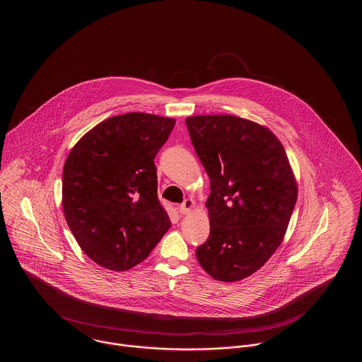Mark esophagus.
Instances as JSON below:
<instances>
[{"instance_id": "esophagus-1", "label": "esophagus", "mask_w": 362, "mask_h": 362, "mask_svg": "<svg viewBox=\"0 0 362 362\" xmlns=\"http://www.w3.org/2000/svg\"><path fill=\"white\" fill-rule=\"evenodd\" d=\"M194 207H195V201H194L192 198H187V199L179 206V210H180L182 214H189V213L192 211Z\"/></svg>"}]
</instances>
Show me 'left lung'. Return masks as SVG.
I'll list each match as a JSON object with an SVG mask.
<instances>
[{
    "instance_id": "obj_1",
    "label": "left lung",
    "mask_w": 362,
    "mask_h": 362,
    "mask_svg": "<svg viewBox=\"0 0 362 362\" xmlns=\"http://www.w3.org/2000/svg\"><path fill=\"white\" fill-rule=\"evenodd\" d=\"M191 142L210 177V235L197 259L217 281L238 282L272 258L285 238L297 182L276 134L235 115L186 119Z\"/></svg>"
}]
</instances>
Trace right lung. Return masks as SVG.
Masks as SVG:
<instances>
[{"instance_id": "add662e5", "label": "right lung", "mask_w": 362, "mask_h": 362, "mask_svg": "<svg viewBox=\"0 0 362 362\" xmlns=\"http://www.w3.org/2000/svg\"><path fill=\"white\" fill-rule=\"evenodd\" d=\"M176 121L129 112L100 122L71 148L62 175V209L89 258L126 272L148 258L171 228L157 199L155 157Z\"/></svg>"}]
</instances>
